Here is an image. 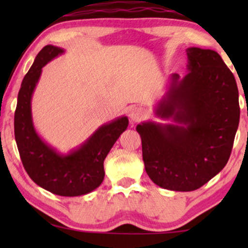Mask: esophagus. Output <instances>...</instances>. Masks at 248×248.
<instances>
[{
    "mask_svg": "<svg viewBox=\"0 0 248 248\" xmlns=\"http://www.w3.org/2000/svg\"><path fill=\"white\" fill-rule=\"evenodd\" d=\"M129 116L133 121H140L146 116V110L142 107H133L130 109Z\"/></svg>",
    "mask_w": 248,
    "mask_h": 248,
    "instance_id": "1",
    "label": "esophagus"
}]
</instances>
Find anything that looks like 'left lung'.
<instances>
[{
  "label": "left lung",
  "mask_w": 248,
  "mask_h": 248,
  "mask_svg": "<svg viewBox=\"0 0 248 248\" xmlns=\"http://www.w3.org/2000/svg\"><path fill=\"white\" fill-rule=\"evenodd\" d=\"M189 72L171 76L155 113L173 124L143 122L142 157L150 179L173 191H193L223 170L231 155L240 107L234 76L213 50H186Z\"/></svg>",
  "instance_id": "8db88e82"
}]
</instances>
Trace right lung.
Returning <instances> with one entry per match:
<instances>
[{
  "mask_svg": "<svg viewBox=\"0 0 248 248\" xmlns=\"http://www.w3.org/2000/svg\"><path fill=\"white\" fill-rule=\"evenodd\" d=\"M64 50L46 45L39 51L25 75L17 98L14 119L15 140L25 171L43 189L65 197L86 195L102 183L104 161L119 136L128 127V118L121 116L102 124L78 149L67 155L57 153L36 133L31 116V98L43 66Z\"/></svg>",
  "mask_w": 248,
  "mask_h": 248,
  "instance_id": "obj_1",
  "label": "right lung"
}]
</instances>
